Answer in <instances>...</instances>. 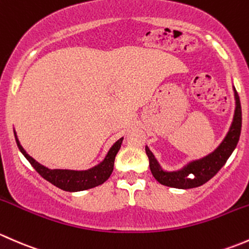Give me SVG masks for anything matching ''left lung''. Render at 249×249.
I'll return each instance as SVG.
<instances>
[{
	"instance_id": "1",
	"label": "left lung",
	"mask_w": 249,
	"mask_h": 249,
	"mask_svg": "<svg viewBox=\"0 0 249 249\" xmlns=\"http://www.w3.org/2000/svg\"><path fill=\"white\" fill-rule=\"evenodd\" d=\"M235 94V114L232 119V124L230 125L229 132L225 135L223 142L213 152L205 156L200 160L189 162L186 166L176 171H165L157 162L153 153L150 148L146 146V155L150 160V169L153 178H156L160 184L173 188L178 189H189L196 188V187L202 186L207 181L211 180L214 175L220 170L232 151L236 147L239 142L241 134V125H242V111H241V103L239 94L234 87Z\"/></svg>"
}]
</instances>
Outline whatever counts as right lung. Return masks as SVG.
<instances>
[{
  "label": "right lung",
  "instance_id": "right-lung-1",
  "mask_svg": "<svg viewBox=\"0 0 249 249\" xmlns=\"http://www.w3.org/2000/svg\"><path fill=\"white\" fill-rule=\"evenodd\" d=\"M14 135L18 147L21 151L22 155L25 156V158L31 163V165L36 169V171L43 178L53 183V186L58 187V188L63 189L66 192L86 191V189L93 188V187L104 183L110 178L112 170H114L115 157H116L117 152L121 147L122 140H124V138L117 140L111 146L103 162L99 163L98 165L93 166L89 170H68V169H49L47 166L39 164L37 160H33L29 153L24 150V147L20 145L15 130Z\"/></svg>",
  "mask_w": 249,
  "mask_h": 249
}]
</instances>
